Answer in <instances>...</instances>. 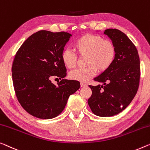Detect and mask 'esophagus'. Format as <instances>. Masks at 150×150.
Returning <instances> with one entry per match:
<instances>
[{
    "label": "esophagus",
    "instance_id": "esophagus-1",
    "mask_svg": "<svg viewBox=\"0 0 150 150\" xmlns=\"http://www.w3.org/2000/svg\"><path fill=\"white\" fill-rule=\"evenodd\" d=\"M88 86V85L84 83H81V88H85V87H87Z\"/></svg>",
    "mask_w": 150,
    "mask_h": 150
}]
</instances>
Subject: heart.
<instances>
[{
	"mask_svg": "<svg viewBox=\"0 0 150 150\" xmlns=\"http://www.w3.org/2000/svg\"><path fill=\"white\" fill-rule=\"evenodd\" d=\"M76 53L80 57L86 56L88 67L71 71L69 77L75 81L86 82L97 72L104 71L112 64L115 57V47L110 40L103 39L99 35L86 34L80 37L73 45ZM61 61L67 69H73L76 65L77 56L69 50L61 53Z\"/></svg>",
	"mask_w": 150,
	"mask_h": 150,
	"instance_id": "obj_1",
	"label": "heart"
}]
</instances>
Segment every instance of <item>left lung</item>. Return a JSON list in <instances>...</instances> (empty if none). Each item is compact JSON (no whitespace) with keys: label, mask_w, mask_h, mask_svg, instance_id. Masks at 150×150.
<instances>
[{"label":"left lung","mask_w":150,"mask_h":150,"mask_svg":"<svg viewBox=\"0 0 150 150\" xmlns=\"http://www.w3.org/2000/svg\"><path fill=\"white\" fill-rule=\"evenodd\" d=\"M115 47L111 66L95 77L102 83L89 86L92 94L88 99L91 111L99 117H112L129 106L137 93L140 79V61L137 48L130 39L117 29L104 31Z\"/></svg>","instance_id":"left-lung-1"}]
</instances>
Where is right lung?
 <instances>
[{"mask_svg": "<svg viewBox=\"0 0 150 150\" xmlns=\"http://www.w3.org/2000/svg\"><path fill=\"white\" fill-rule=\"evenodd\" d=\"M72 35L41 30L27 39L16 53L12 66L13 86L17 100L29 114L50 119L64 110L69 96L80 83L64 79L67 69L61 53ZM53 78L61 79L54 85Z\"/></svg>", "mask_w": 150, "mask_h": 150, "instance_id": "add662e5", "label": "right lung"}]
</instances>
